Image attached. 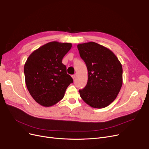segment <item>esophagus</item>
<instances>
[{
	"instance_id": "esophagus-1",
	"label": "esophagus",
	"mask_w": 149,
	"mask_h": 149,
	"mask_svg": "<svg viewBox=\"0 0 149 149\" xmlns=\"http://www.w3.org/2000/svg\"><path fill=\"white\" fill-rule=\"evenodd\" d=\"M72 79H73L74 80H75V78H76V74L72 75Z\"/></svg>"
}]
</instances>
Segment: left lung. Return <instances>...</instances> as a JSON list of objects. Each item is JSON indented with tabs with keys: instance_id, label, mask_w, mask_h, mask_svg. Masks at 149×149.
Here are the masks:
<instances>
[{
	"instance_id": "1",
	"label": "left lung",
	"mask_w": 149,
	"mask_h": 149,
	"mask_svg": "<svg viewBox=\"0 0 149 149\" xmlns=\"http://www.w3.org/2000/svg\"><path fill=\"white\" fill-rule=\"evenodd\" d=\"M77 48L88 71L87 84L79 90L80 97L92 107H106L115 100L121 88V63L110 49L97 43L79 44Z\"/></svg>"
}]
</instances>
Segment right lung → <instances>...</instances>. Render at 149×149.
Listing matches in <instances>:
<instances>
[{"label":"right lung","instance_id":"right-lung-1","mask_svg":"<svg viewBox=\"0 0 149 149\" xmlns=\"http://www.w3.org/2000/svg\"><path fill=\"white\" fill-rule=\"evenodd\" d=\"M72 44L51 42L28 57L24 74L27 89L37 103L45 107L56 104L64 97L72 78L66 72L62 59Z\"/></svg>","mask_w":149,"mask_h":149}]
</instances>
